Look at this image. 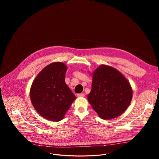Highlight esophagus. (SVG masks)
<instances>
[{
  "label": "esophagus",
  "mask_w": 159,
  "mask_h": 159,
  "mask_svg": "<svg viewBox=\"0 0 159 159\" xmlns=\"http://www.w3.org/2000/svg\"><path fill=\"white\" fill-rule=\"evenodd\" d=\"M84 93H79V94H77V97H84Z\"/></svg>",
  "instance_id": "esophagus-1"
}]
</instances>
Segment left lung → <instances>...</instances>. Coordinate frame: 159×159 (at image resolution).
Wrapping results in <instances>:
<instances>
[{
    "label": "left lung",
    "instance_id": "1",
    "mask_svg": "<svg viewBox=\"0 0 159 159\" xmlns=\"http://www.w3.org/2000/svg\"><path fill=\"white\" fill-rule=\"evenodd\" d=\"M132 95L129 82L112 67L101 65L93 73L88 98L101 118L108 120L120 116L129 106Z\"/></svg>",
    "mask_w": 159,
    "mask_h": 159
}]
</instances>
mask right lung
<instances>
[{
  "label": "right lung",
  "instance_id": "obj_1",
  "mask_svg": "<svg viewBox=\"0 0 159 159\" xmlns=\"http://www.w3.org/2000/svg\"><path fill=\"white\" fill-rule=\"evenodd\" d=\"M67 70L62 62H53L42 70L33 81L30 98L33 107L44 118L62 120L76 98L65 82Z\"/></svg>",
  "mask_w": 159,
  "mask_h": 159
}]
</instances>
